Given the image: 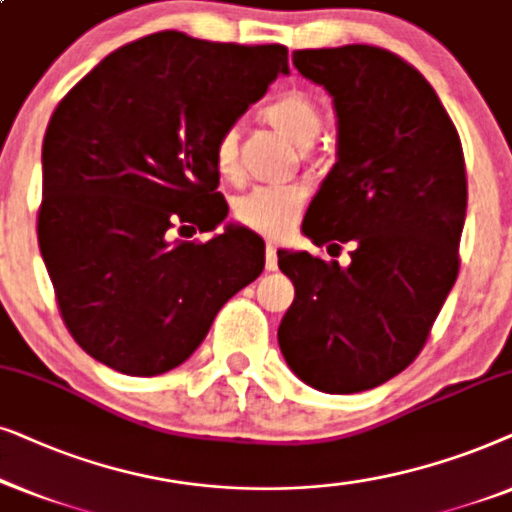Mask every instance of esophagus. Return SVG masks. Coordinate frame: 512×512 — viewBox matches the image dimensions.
Here are the masks:
<instances>
[{
	"instance_id": "1",
	"label": "esophagus",
	"mask_w": 512,
	"mask_h": 512,
	"mask_svg": "<svg viewBox=\"0 0 512 512\" xmlns=\"http://www.w3.org/2000/svg\"><path fill=\"white\" fill-rule=\"evenodd\" d=\"M264 264H267V271H276L278 269V255H276V245L267 243V257H264Z\"/></svg>"
}]
</instances>
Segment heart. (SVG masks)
I'll use <instances>...</instances> for the list:
<instances>
[{
    "mask_svg": "<svg viewBox=\"0 0 512 512\" xmlns=\"http://www.w3.org/2000/svg\"><path fill=\"white\" fill-rule=\"evenodd\" d=\"M264 119L295 142L297 147H311L323 131V117L316 102L302 93H283L264 107ZM215 168L224 180L238 175V131L227 128L215 142ZM306 201L302 185L257 187L236 201V220L245 227L269 236H283L297 222Z\"/></svg>",
    "mask_w": 512,
    "mask_h": 512,
    "instance_id": "b5f03b06",
    "label": "heart"
}]
</instances>
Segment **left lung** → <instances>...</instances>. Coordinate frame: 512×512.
<instances>
[{
  "label": "left lung",
  "instance_id": "1",
  "mask_svg": "<svg viewBox=\"0 0 512 512\" xmlns=\"http://www.w3.org/2000/svg\"><path fill=\"white\" fill-rule=\"evenodd\" d=\"M330 93L337 163L309 203L302 234L351 264L278 250L295 299L278 325L285 363L323 393H360L424 349L459 274L466 163L438 93L391 51L349 44L292 53Z\"/></svg>",
  "mask_w": 512,
  "mask_h": 512
}]
</instances>
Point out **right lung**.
<instances>
[{
  "mask_svg": "<svg viewBox=\"0 0 512 512\" xmlns=\"http://www.w3.org/2000/svg\"><path fill=\"white\" fill-rule=\"evenodd\" d=\"M281 44L156 32L102 58L44 135L39 250L74 342L131 377L182 365L264 269V241L217 192L215 142L288 74ZM180 226L213 230L180 242Z\"/></svg>",
  "mask_w": 512,
  "mask_h": 512,
  "instance_id": "right-lung-1",
  "label": "right lung"
}]
</instances>
